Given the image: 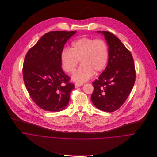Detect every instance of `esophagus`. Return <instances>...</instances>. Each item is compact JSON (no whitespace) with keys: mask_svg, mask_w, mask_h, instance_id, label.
I'll return each instance as SVG.
<instances>
[{"mask_svg":"<svg viewBox=\"0 0 157 157\" xmlns=\"http://www.w3.org/2000/svg\"><path fill=\"white\" fill-rule=\"evenodd\" d=\"M83 85V84L82 83H75V87L76 88H78V87L82 86Z\"/></svg>","mask_w":157,"mask_h":157,"instance_id":"obj_1","label":"esophagus"}]
</instances>
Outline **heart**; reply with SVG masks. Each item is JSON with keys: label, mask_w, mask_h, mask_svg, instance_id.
I'll use <instances>...</instances> for the list:
<instances>
[{"label": "heart", "mask_w": 157, "mask_h": 157, "mask_svg": "<svg viewBox=\"0 0 157 157\" xmlns=\"http://www.w3.org/2000/svg\"><path fill=\"white\" fill-rule=\"evenodd\" d=\"M108 57V46L104 40L82 37L73 42L71 49L65 48L62 51L60 62L63 69L72 73L80 60L82 65L74 72L72 78L82 82L90 79L94 72L103 71Z\"/></svg>", "instance_id": "b5f03b06"}]
</instances>
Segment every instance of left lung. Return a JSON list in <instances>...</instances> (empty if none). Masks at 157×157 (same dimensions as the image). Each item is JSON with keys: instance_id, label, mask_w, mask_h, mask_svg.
Returning <instances> with one entry per match:
<instances>
[{"instance_id": "8db88e82", "label": "left lung", "mask_w": 157, "mask_h": 157, "mask_svg": "<svg viewBox=\"0 0 157 157\" xmlns=\"http://www.w3.org/2000/svg\"><path fill=\"white\" fill-rule=\"evenodd\" d=\"M105 35L109 46L108 63L97 80L92 83L91 100L98 109L112 112L126 101L134 85L136 77L133 57L120 40L109 31Z\"/></svg>"}]
</instances>
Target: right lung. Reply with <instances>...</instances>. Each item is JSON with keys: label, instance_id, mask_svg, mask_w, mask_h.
Returning <instances> with one entry per match:
<instances>
[{"label": "right lung", "instance_id": "1", "mask_svg": "<svg viewBox=\"0 0 157 157\" xmlns=\"http://www.w3.org/2000/svg\"><path fill=\"white\" fill-rule=\"evenodd\" d=\"M75 33H47L25 56L22 72L26 88L34 102L46 111L63 110L75 87L61 67L60 54L67 40Z\"/></svg>", "mask_w": 157, "mask_h": 157}]
</instances>
